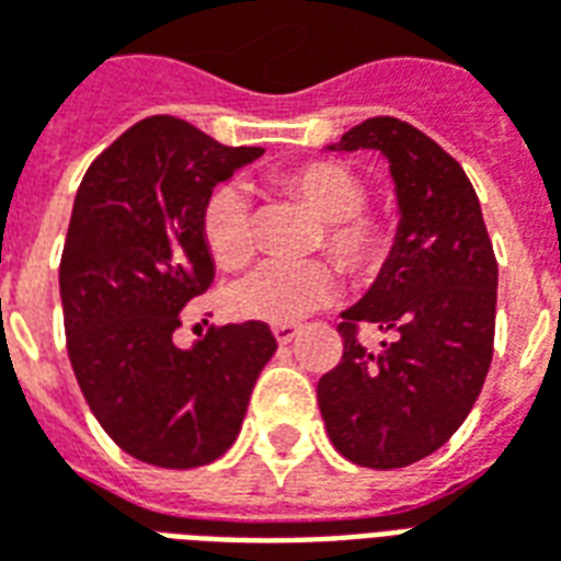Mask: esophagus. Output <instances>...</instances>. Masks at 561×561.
Returning a JSON list of instances; mask_svg holds the SVG:
<instances>
[{
  "mask_svg": "<svg viewBox=\"0 0 561 561\" xmlns=\"http://www.w3.org/2000/svg\"><path fill=\"white\" fill-rule=\"evenodd\" d=\"M297 333H300V324H276V328H273V336H276L279 345H288Z\"/></svg>",
  "mask_w": 561,
  "mask_h": 561,
  "instance_id": "esophagus-1",
  "label": "esophagus"
}]
</instances>
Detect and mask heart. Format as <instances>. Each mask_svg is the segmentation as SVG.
<instances>
[{
	"label": "heart",
	"instance_id": "b5f03b06",
	"mask_svg": "<svg viewBox=\"0 0 561 561\" xmlns=\"http://www.w3.org/2000/svg\"><path fill=\"white\" fill-rule=\"evenodd\" d=\"M282 185L324 219V245L352 276L376 273L390 252L388 221L366 213L360 176L340 161H306L282 176ZM201 231L213 261L225 270L252 257V213L243 185H219L201 213ZM336 297V270L328 261H267L231 288L233 316L294 324Z\"/></svg>",
	"mask_w": 561,
	"mask_h": 561
}]
</instances>
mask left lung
<instances>
[{"label":"left lung","mask_w":561,"mask_h":561,"mask_svg":"<svg viewBox=\"0 0 561 561\" xmlns=\"http://www.w3.org/2000/svg\"><path fill=\"white\" fill-rule=\"evenodd\" d=\"M328 149H378L400 225L369 291L342 312V360L318 381L333 447L366 469L430 457L466 421L493 360L499 264L469 176L433 138L373 116ZM391 336L373 355L356 330Z\"/></svg>","instance_id":"obj_1"}]
</instances>
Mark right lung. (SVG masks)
<instances>
[{"label": "right lung", "mask_w": 561, "mask_h": 561, "mask_svg": "<svg viewBox=\"0 0 561 561\" xmlns=\"http://www.w3.org/2000/svg\"><path fill=\"white\" fill-rule=\"evenodd\" d=\"M261 152L149 116L92 161L75 197L59 264L68 360L104 433L149 466L219 459L276 352L264 321L173 345L180 312L216 276L201 213Z\"/></svg>", "instance_id": "obj_1"}]
</instances>
